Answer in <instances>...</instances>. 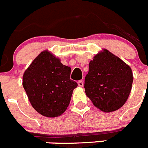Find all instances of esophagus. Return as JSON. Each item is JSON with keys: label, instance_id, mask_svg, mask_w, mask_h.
I'll return each instance as SVG.
<instances>
[{"label": "esophagus", "instance_id": "esophagus-1", "mask_svg": "<svg viewBox=\"0 0 148 148\" xmlns=\"http://www.w3.org/2000/svg\"><path fill=\"white\" fill-rule=\"evenodd\" d=\"M78 86H79V87H83V86H84V82H83V80L78 81Z\"/></svg>", "mask_w": 148, "mask_h": 148}]
</instances>
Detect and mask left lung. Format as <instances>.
<instances>
[{"label": "left lung", "mask_w": 148, "mask_h": 148, "mask_svg": "<svg viewBox=\"0 0 148 148\" xmlns=\"http://www.w3.org/2000/svg\"><path fill=\"white\" fill-rule=\"evenodd\" d=\"M89 67L84 88L94 106L105 113L121 108L132 89L133 75L130 66L104 49L90 61Z\"/></svg>", "instance_id": "left-lung-1"}]
</instances>
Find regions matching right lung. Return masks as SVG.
<instances>
[{
    "label": "right lung",
    "instance_id": "1",
    "mask_svg": "<svg viewBox=\"0 0 148 148\" xmlns=\"http://www.w3.org/2000/svg\"><path fill=\"white\" fill-rule=\"evenodd\" d=\"M71 68L44 50L23 75V87L32 108L42 116L54 118L65 112L78 84L70 79Z\"/></svg>",
    "mask_w": 148,
    "mask_h": 148
}]
</instances>
